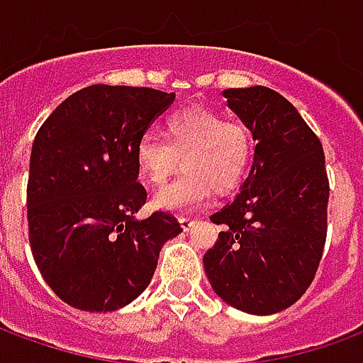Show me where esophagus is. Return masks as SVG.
<instances>
[{
	"instance_id": "esophagus-1",
	"label": "esophagus",
	"mask_w": 363,
	"mask_h": 363,
	"mask_svg": "<svg viewBox=\"0 0 363 363\" xmlns=\"http://www.w3.org/2000/svg\"><path fill=\"white\" fill-rule=\"evenodd\" d=\"M179 223H181V228L184 229V231H189V229L196 223V220H192V218H184V216H182V218H179Z\"/></svg>"
}]
</instances>
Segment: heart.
<instances>
[{
	"instance_id": "b5f03b06",
	"label": "heart",
	"mask_w": 363,
	"mask_h": 363,
	"mask_svg": "<svg viewBox=\"0 0 363 363\" xmlns=\"http://www.w3.org/2000/svg\"><path fill=\"white\" fill-rule=\"evenodd\" d=\"M255 151L249 124L206 106L169 114L163 140L143 135L135 145V169L151 186H163L179 167L184 173L159 190L153 204L167 212H189L212 196L228 194L245 181Z\"/></svg>"
}]
</instances>
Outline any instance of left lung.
Wrapping results in <instances>:
<instances>
[{"label": "left lung", "mask_w": 363, "mask_h": 363, "mask_svg": "<svg viewBox=\"0 0 363 363\" xmlns=\"http://www.w3.org/2000/svg\"><path fill=\"white\" fill-rule=\"evenodd\" d=\"M223 96L257 140L243 190L210 218L223 225L204 255L213 291L235 309L272 315L311 286L327 241L328 177L320 140L268 87Z\"/></svg>", "instance_id": "obj_1"}]
</instances>
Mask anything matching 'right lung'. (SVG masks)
I'll list each match as a JSON object with an SVG mask.
<instances>
[{
    "label": "right lung",
    "mask_w": 363,
    "mask_h": 363,
    "mask_svg": "<svg viewBox=\"0 0 363 363\" xmlns=\"http://www.w3.org/2000/svg\"><path fill=\"white\" fill-rule=\"evenodd\" d=\"M174 93L91 85L67 96L38 130L27 184L28 241L52 291L82 311H116L150 286L173 213H134L147 200L135 145Z\"/></svg>",
    "instance_id": "right-lung-1"
}]
</instances>
